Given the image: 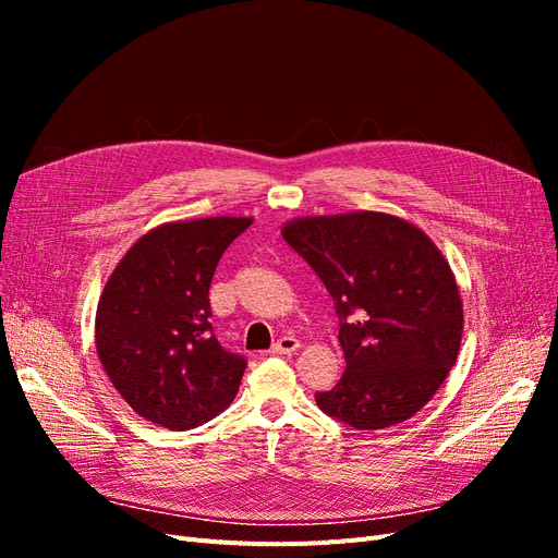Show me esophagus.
I'll return each mask as SVG.
<instances>
[{
    "label": "esophagus",
    "mask_w": 558,
    "mask_h": 558,
    "mask_svg": "<svg viewBox=\"0 0 558 558\" xmlns=\"http://www.w3.org/2000/svg\"><path fill=\"white\" fill-rule=\"evenodd\" d=\"M298 349H300V342L295 340V337L286 335V337H281V340H277L272 347H269V353H272V356H279V353H293Z\"/></svg>",
    "instance_id": "esophagus-1"
}]
</instances>
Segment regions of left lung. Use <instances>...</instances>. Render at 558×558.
<instances>
[{
    "instance_id": "left-lung-1",
    "label": "left lung",
    "mask_w": 558,
    "mask_h": 558,
    "mask_svg": "<svg viewBox=\"0 0 558 558\" xmlns=\"http://www.w3.org/2000/svg\"><path fill=\"white\" fill-rule=\"evenodd\" d=\"M281 234L326 283L340 316L347 369L316 393L318 408L356 430L424 410L463 337V302L442 251L404 218L367 209L300 216Z\"/></svg>"
}]
</instances>
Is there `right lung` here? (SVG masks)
I'll use <instances>...</instances> for the list:
<instances>
[{
	"label": "right lung",
	"instance_id": "obj_1",
	"mask_svg": "<svg viewBox=\"0 0 558 558\" xmlns=\"http://www.w3.org/2000/svg\"><path fill=\"white\" fill-rule=\"evenodd\" d=\"M251 216H209L150 228L105 283L95 314L99 363L150 424L189 430L238 396L246 361L211 335L209 286Z\"/></svg>",
	"mask_w": 558,
	"mask_h": 558
}]
</instances>
